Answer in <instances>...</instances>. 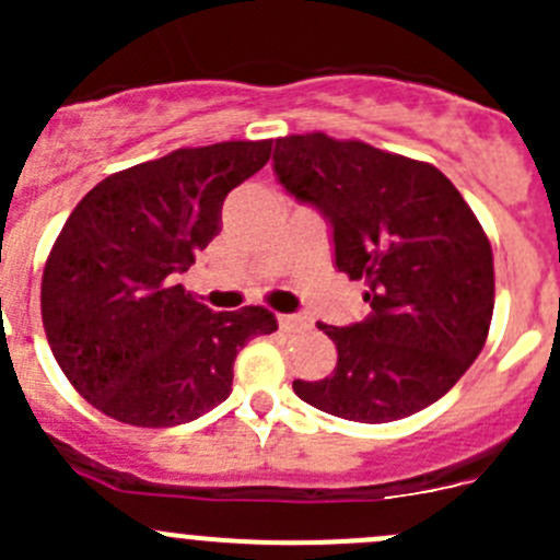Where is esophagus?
Segmentation results:
<instances>
[{"mask_svg": "<svg viewBox=\"0 0 560 560\" xmlns=\"http://www.w3.org/2000/svg\"><path fill=\"white\" fill-rule=\"evenodd\" d=\"M279 327L284 332H295L306 327V319L301 314H279Z\"/></svg>", "mask_w": 560, "mask_h": 560, "instance_id": "obj_1", "label": "esophagus"}]
</instances>
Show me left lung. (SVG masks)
Segmentation results:
<instances>
[{
    "label": "left lung",
    "instance_id": "obj_1",
    "mask_svg": "<svg viewBox=\"0 0 560 560\" xmlns=\"http://www.w3.org/2000/svg\"><path fill=\"white\" fill-rule=\"evenodd\" d=\"M273 171L332 228L336 268L365 281L371 314L319 325L338 363L292 382L301 400L354 422H393L447 395L493 319V252L453 180L428 162L325 132L276 140Z\"/></svg>",
    "mask_w": 560,
    "mask_h": 560
}]
</instances>
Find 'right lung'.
Segmentation results:
<instances>
[{"label":"right lung","instance_id":"1","mask_svg":"<svg viewBox=\"0 0 560 560\" xmlns=\"http://www.w3.org/2000/svg\"><path fill=\"white\" fill-rule=\"evenodd\" d=\"M270 140L178 149L107 175L75 206L43 270V327L70 385L103 415L173 428L233 393V363L276 316L211 312L175 276L219 235L224 197Z\"/></svg>","mask_w":560,"mask_h":560}]
</instances>
